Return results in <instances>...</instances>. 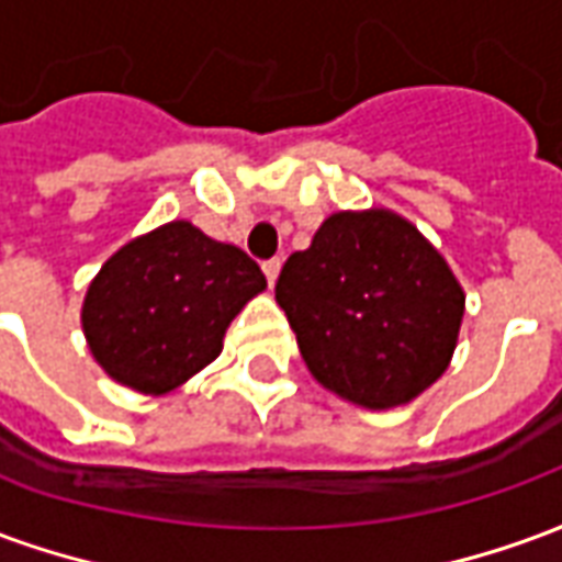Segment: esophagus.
<instances>
[{"label":"esophagus","instance_id":"34e87169","mask_svg":"<svg viewBox=\"0 0 562 562\" xmlns=\"http://www.w3.org/2000/svg\"><path fill=\"white\" fill-rule=\"evenodd\" d=\"M280 270H282L280 258H270V261H265V277H268L270 285L277 282V277H280Z\"/></svg>","mask_w":562,"mask_h":562}]
</instances>
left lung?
Instances as JSON below:
<instances>
[{"label":"left lung","mask_w":562,"mask_h":562,"mask_svg":"<svg viewBox=\"0 0 562 562\" xmlns=\"http://www.w3.org/2000/svg\"><path fill=\"white\" fill-rule=\"evenodd\" d=\"M310 373L364 409L413 403L451 364L467 294L442 252L389 207L337 210L277 280Z\"/></svg>","instance_id":"obj_1"}]
</instances>
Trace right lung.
<instances>
[{"label":"right lung","instance_id":"right-lung-1","mask_svg":"<svg viewBox=\"0 0 562 562\" xmlns=\"http://www.w3.org/2000/svg\"><path fill=\"white\" fill-rule=\"evenodd\" d=\"M265 289L244 249L173 220L104 261L80 306V328L108 376L159 397L220 358L234 316Z\"/></svg>","mask_w":562,"mask_h":562}]
</instances>
